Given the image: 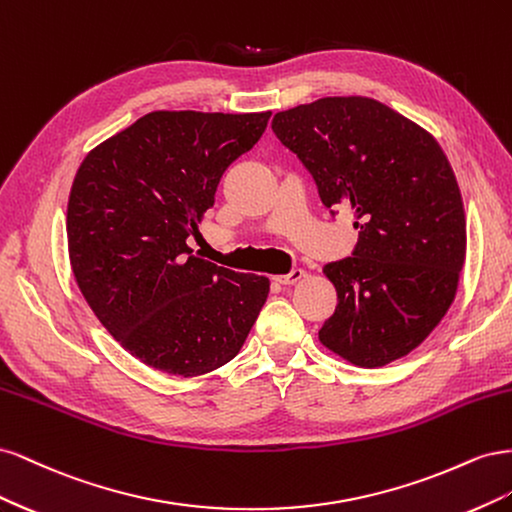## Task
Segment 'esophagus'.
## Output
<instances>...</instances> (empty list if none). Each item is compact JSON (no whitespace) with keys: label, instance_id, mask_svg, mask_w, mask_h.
Segmentation results:
<instances>
[{"label":"esophagus","instance_id":"1","mask_svg":"<svg viewBox=\"0 0 512 512\" xmlns=\"http://www.w3.org/2000/svg\"><path fill=\"white\" fill-rule=\"evenodd\" d=\"M303 277H305V271H303V269H292V271L286 273V275H277L275 282H277V284H284V286H290V284H297L299 280H303Z\"/></svg>","mask_w":512,"mask_h":512}]
</instances>
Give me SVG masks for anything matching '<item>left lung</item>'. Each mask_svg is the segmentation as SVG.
<instances>
[{
    "instance_id": "1",
    "label": "left lung",
    "mask_w": 512,
    "mask_h": 512,
    "mask_svg": "<svg viewBox=\"0 0 512 512\" xmlns=\"http://www.w3.org/2000/svg\"><path fill=\"white\" fill-rule=\"evenodd\" d=\"M324 207L354 211L352 256L329 262L335 314L320 342L359 367L406 356L451 307L466 260V213L436 138L386 104L322 98L277 113Z\"/></svg>"
}]
</instances>
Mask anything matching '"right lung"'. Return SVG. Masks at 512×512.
<instances>
[{
    "label": "right lung",
    "instance_id": "add662e5",
    "mask_svg": "<svg viewBox=\"0 0 512 512\" xmlns=\"http://www.w3.org/2000/svg\"><path fill=\"white\" fill-rule=\"evenodd\" d=\"M267 113L153 111L91 149L68 200L85 301L138 361L192 378L235 359L269 294L262 275L192 256L188 237Z\"/></svg>",
    "mask_w": 512,
    "mask_h": 512
}]
</instances>
